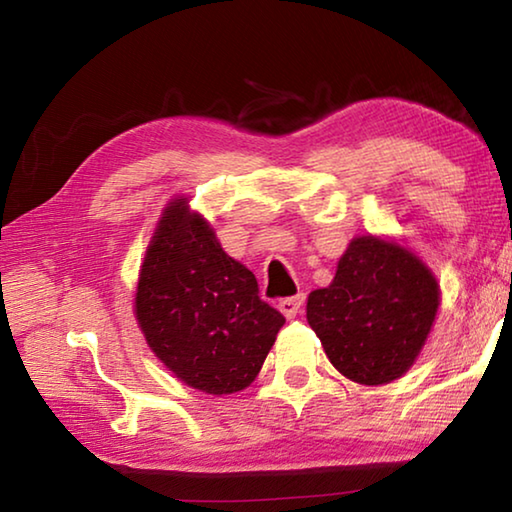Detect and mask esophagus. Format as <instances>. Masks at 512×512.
<instances>
[{
  "instance_id": "esophagus-1",
  "label": "esophagus",
  "mask_w": 512,
  "mask_h": 512,
  "mask_svg": "<svg viewBox=\"0 0 512 512\" xmlns=\"http://www.w3.org/2000/svg\"><path fill=\"white\" fill-rule=\"evenodd\" d=\"M302 305H305V293H298V296H291V298H282L280 305H277V307H280L284 316L293 318V316L300 314Z\"/></svg>"
}]
</instances>
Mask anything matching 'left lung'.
<instances>
[{"mask_svg":"<svg viewBox=\"0 0 512 512\" xmlns=\"http://www.w3.org/2000/svg\"><path fill=\"white\" fill-rule=\"evenodd\" d=\"M436 277L402 246L359 237L332 284L309 293L307 320L334 368L357 384L402 377L438 311Z\"/></svg>","mask_w":512,"mask_h":512,"instance_id":"1","label":"left lung"}]
</instances>
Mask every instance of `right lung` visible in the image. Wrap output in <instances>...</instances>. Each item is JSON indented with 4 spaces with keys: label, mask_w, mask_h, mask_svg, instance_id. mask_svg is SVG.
<instances>
[{
    "label": "right lung",
    "mask_w": 512,
    "mask_h": 512,
    "mask_svg": "<svg viewBox=\"0 0 512 512\" xmlns=\"http://www.w3.org/2000/svg\"><path fill=\"white\" fill-rule=\"evenodd\" d=\"M135 316L155 357L210 395L250 386L284 325L259 298L255 275L223 253L185 198L164 210L146 250Z\"/></svg>",
    "instance_id": "right-lung-1"
}]
</instances>
